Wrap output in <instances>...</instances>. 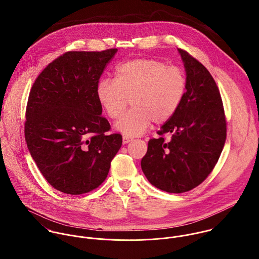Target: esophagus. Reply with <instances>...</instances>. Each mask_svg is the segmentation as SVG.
<instances>
[{
	"label": "esophagus",
	"instance_id": "esophagus-1",
	"mask_svg": "<svg viewBox=\"0 0 259 259\" xmlns=\"http://www.w3.org/2000/svg\"><path fill=\"white\" fill-rule=\"evenodd\" d=\"M132 141H133V140H132L131 138H127V137H123V138H122V144H123V145H126L127 143H130V142H132Z\"/></svg>",
	"mask_w": 259,
	"mask_h": 259
}]
</instances>
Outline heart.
I'll return each mask as SVG.
<instances>
[{
  "mask_svg": "<svg viewBox=\"0 0 259 259\" xmlns=\"http://www.w3.org/2000/svg\"><path fill=\"white\" fill-rule=\"evenodd\" d=\"M185 90L186 76L181 68L141 58L117 66L114 79H101L97 98L112 119L121 116L131 100L133 109L115 123V128L135 138L143 135L151 121L159 124L168 120L181 106Z\"/></svg>",
  "mask_w": 259,
  "mask_h": 259,
  "instance_id": "obj_1",
  "label": "heart"
}]
</instances>
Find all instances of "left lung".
I'll use <instances>...</instances> for the list:
<instances>
[{"label": "left lung", "instance_id": "1", "mask_svg": "<svg viewBox=\"0 0 259 259\" xmlns=\"http://www.w3.org/2000/svg\"><path fill=\"white\" fill-rule=\"evenodd\" d=\"M185 66L186 90L176 113L148 142L142 169L148 182L170 193L200 185L215 166L226 139V121L220 90L207 69L178 49ZM170 133L165 142L162 136Z\"/></svg>", "mask_w": 259, "mask_h": 259}]
</instances>
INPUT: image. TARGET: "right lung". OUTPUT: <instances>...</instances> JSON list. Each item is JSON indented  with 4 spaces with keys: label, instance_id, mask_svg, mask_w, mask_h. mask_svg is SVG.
I'll return each instance as SVG.
<instances>
[{
    "label": "right lung",
    "instance_id": "add662e5",
    "mask_svg": "<svg viewBox=\"0 0 259 259\" xmlns=\"http://www.w3.org/2000/svg\"><path fill=\"white\" fill-rule=\"evenodd\" d=\"M117 52H68L48 65L28 100L25 138L37 166L54 188L87 193L104 183L121 147L102 116L97 85Z\"/></svg>",
    "mask_w": 259,
    "mask_h": 259
}]
</instances>
